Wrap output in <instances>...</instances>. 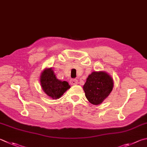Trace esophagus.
<instances>
[{
  "mask_svg": "<svg viewBox=\"0 0 147 147\" xmlns=\"http://www.w3.org/2000/svg\"><path fill=\"white\" fill-rule=\"evenodd\" d=\"M70 84L72 85H76L77 84H78V80H77L76 79H71L70 80Z\"/></svg>",
  "mask_w": 147,
  "mask_h": 147,
  "instance_id": "34e87169",
  "label": "esophagus"
}]
</instances>
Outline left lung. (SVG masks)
<instances>
[{"label": "left lung", "instance_id": "obj_1", "mask_svg": "<svg viewBox=\"0 0 147 147\" xmlns=\"http://www.w3.org/2000/svg\"><path fill=\"white\" fill-rule=\"evenodd\" d=\"M113 85V80L109 74L104 71H94L87 77L83 88L88 101L97 105L108 96Z\"/></svg>", "mask_w": 147, "mask_h": 147}]
</instances>
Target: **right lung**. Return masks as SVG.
<instances>
[{
    "label": "right lung",
    "mask_w": 147,
    "mask_h": 147,
    "mask_svg": "<svg viewBox=\"0 0 147 147\" xmlns=\"http://www.w3.org/2000/svg\"><path fill=\"white\" fill-rule=\"evenodd\" d=\"M40 80L42 89L48 96L53 99L60 98L71 87L67 82L61 81L57 78L51 67L44 69Z\"/></svg>",
    "instance_id": "1"
}]
</instances>
